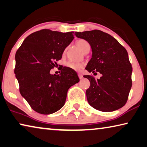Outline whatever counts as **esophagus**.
I'll list each match as a JSON object with an SVG mask.
<instances>
[{
	"label": "esophagus",
	"mask_w": 147,
	"mask_h": 147,
	"mask_svg": "<svg viewBox=\"0 0 147 147\" xmlns=\"http://www.w3.org/2000/svg\"><path fill=\"white\" fill-rule=\"evenodd\" d=\"M78 77H79V78H80V79H82L83 78V75L81 73H78Z\"/></svg>",
	"instance_id": "1"
}]
</instances>
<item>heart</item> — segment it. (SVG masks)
<instances>
[{
	"mask_svg": "<svg viewBox=\"0 0 147 147\" xmlns=\"http://www.w3.org/2000/svg\"><path fill=\"white\" fill-rule=\"evenodd\" d=\"M76 44L78 46V48L82 50L83 53L87 52L88 50L90 51V50L91 47L89 42L87 40H84V39H79V40L76 42ZM66 66L70 69L74 70V71H80L83 67V65L82 64L71 61L67 62Z\"/></svg>",
	"mask_w": 147,
	"mask_h": 147,
	"instance_id": "1",
	"label": "heart"
}]
</instances>
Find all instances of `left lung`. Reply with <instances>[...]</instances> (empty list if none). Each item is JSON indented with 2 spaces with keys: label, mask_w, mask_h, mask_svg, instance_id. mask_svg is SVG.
<instances>
[{
  "label": "left lung",
  "mask_w": 147,
  "mask_h": 147,
  "mask_svg": "<svg viewBox=\"0 0 147 147\" xmlns=\"http://www.w3.org/2000/svg\"><path fill=\"white\" fill-rule=\"evenodd\" d=\"M76 37L87 40L92 50V57L86 70L101 73L95 79L84 75L90 82L86 90L89 104L103 112H112L124 106L132 86V67L127 50L110 34L99 30L76 32Z\"/></svg>",
  "instance_id": "obj_1"
}]
</instances>
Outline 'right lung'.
<instances>
[{
	"mask_svg": "<svg viewBox=\"0 0 147 147\" xmlns=\"http://www.w3.org/2000/svg\"><path fill=\"white\" fill-rule=\"evenodd\" d=\"M74 36V32L42 29L28 36L16 52L14 73L20 92L37 113L50 115L59 111L65 105L67 91L80 81L69 67H63L57 75L50 73Z\"/></svg>",
	"mask_w": 147,
	"mask_h": 147,
	"instance_id": "add662e5",
	"label": "right lung"
}]
</instances>
